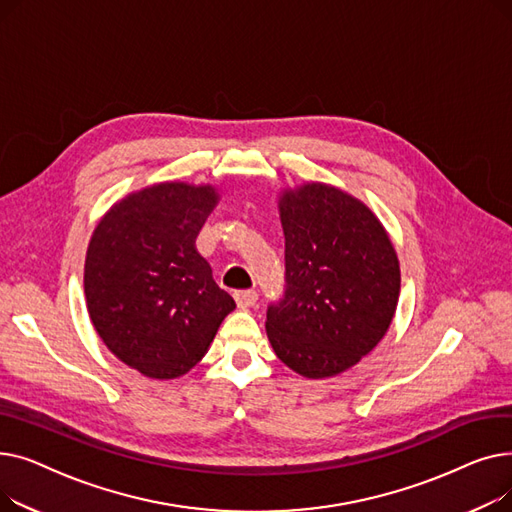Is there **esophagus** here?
Listing matches in <instances>:
<instances>
[{
	"label": "esophagus",
	"instance_id": "obj_1",
	"mask_svg": "<svg viewBox=\"0 0 512 512\" xmlns=\"http://www.w3.org/2000/svg\"><path fill=\"white\" fill-rule=\"evenodd\" d=\"M257 299H259V294L255 290H238V292H234V301L242 309L253 307L257 303Z\"/></svg>",
	"mask_w": 512,
	"mask_h": 512
}]
</instances>
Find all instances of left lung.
<instances>
[{
    "label": "left lung",
    "mask_w": 512,
    "mask_h": 512,
    "mask_svg": "<svg viewBox=\"0 0 512 512\" xmlns=\"http://www.w3.org/2000/svg\"><path fill=\"white\" fill-rule=\"evenodd\" d=\"M286 288L265 330L282 363L305 378L357 365L388 332L400 267L373 211L336 186L309 182L280 197Z\"/></svg>",
    "instance_id": "8db88e82"
}]
</instances>
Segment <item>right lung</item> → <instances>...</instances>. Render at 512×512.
I'll return each mask as SVG.
<instances>
[{
    "label": "right lung",
    "instance_id": "add662e5",
    "mask_svg": "<svg viewBox=\"0 0 512 512\" xmlns=\"http://www.w3.org/2000/svg\"><path fill=\"white\" fill-rule=\"evenodd\" d=\"M213 186L161 182L118 201L97 224L85 297L103 344L147 378L193 369L236 307L195 238L218 203Z\"/></svg>",
    "mask_w": 512,
    "mask_h": 512
}]
</instances>
